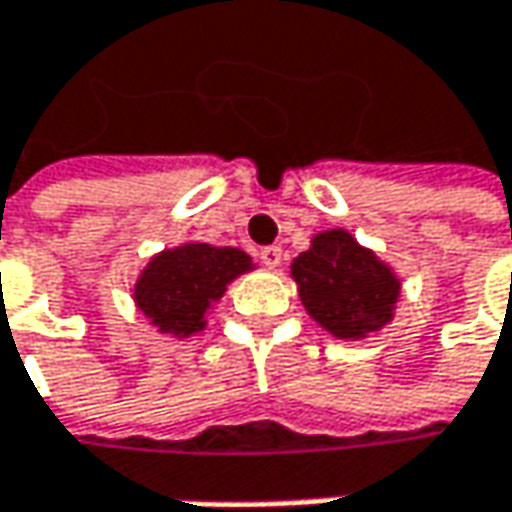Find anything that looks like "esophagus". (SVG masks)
<instances>
[{
	"instance_id": "34e87169",
	"label": "esophagus",
	"mask_w": 512,
	"mask_h": 512,
	"mask_svg": "<svg viewBox=\"0 0 512 512\" xmlns=\"http://www.w3.org/2000/svg\"><path fill=\"white\" fill-rule=\"evenodd\" d=\"M259 259H262L265 268H279L282 265V250L279 247H262L259 250Z\"/></svg>"
}]
</instances>
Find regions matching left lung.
I'll use <instances>...</instances> for the list:
<instances>
[{
	"mask_svg": "<svg viewBox=\"0 0 512 512\" xmlns=\"http://www.w3.org/2000/svg\"><path fill=\"white\" fill-rule=\"evenodd\" d=\"M308 317L337 340H366L395 320L403 282L389 262L343 227L322 230L291 262Z\"/></svg>",
	"mask_w": 512,
	"mask_h": 512,
	"instance_id": "8db88e82",
	"label": "left lung"
}]
</instances>
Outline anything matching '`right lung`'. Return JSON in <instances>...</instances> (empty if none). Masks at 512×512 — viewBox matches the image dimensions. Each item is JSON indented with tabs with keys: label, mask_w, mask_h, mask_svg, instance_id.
Here are the masks:
<instances>
[{
	"label": "right lung",
	"mask_w": 512,
	"mask_h": 512,
	"mask_svg": "<svg viewBox=\"0 0 512 512\" xmlns=\"http://www.w3.org/2000/svg\"><path fill=\"white\" fill-rule=\"evenodd\" d=\"M253 268V259L239 247L184 242L146 262L132 285V299L158 334L187 340L207 328V314L218 299Z\"/></svg>",
	"instance_id": "obj_1"
}]
</instances>
